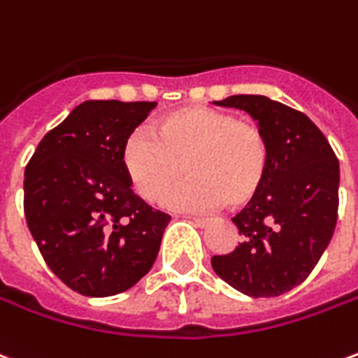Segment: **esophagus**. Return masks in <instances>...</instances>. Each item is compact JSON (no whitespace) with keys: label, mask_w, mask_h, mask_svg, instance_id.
<instances>
[{"label":"esophagus","mask_w":358,"mask_h":358,"mask_svg":"<svg viewBox=\"0 0 358 358\" xmlns=\"http://www.w3.org/2000/svg\"><path fill=\"white\" fill-rule=\"evenodd\" d=\"M194 221H196L197 227H207L209 224V219H205V217H194Z\"/></svg>","instance_id":"esophagus-1"}]
</instances>
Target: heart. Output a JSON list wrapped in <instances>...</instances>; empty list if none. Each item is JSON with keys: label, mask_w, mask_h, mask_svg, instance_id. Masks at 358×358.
Masks as SVG:
<instances>
[{"label": "heart", "mask_w": 358, "mask_h": 358, "mask_svg": "<svg viewBox=\"0 0 358 358\" xmlns=\"http://www.w3.org/2000/svg\"><path fill=\"white\" fill-rule=\"evenodd\" d=\"M153 134L127 137L122 161L131 184L149 203H159L172 187L169 203L184 209H211L248 203L266 182L269 143L254 122L236 120L231 112L186 106L157 120Z\"/></svg>", "instance_id": "heart-1"}]
</instances>
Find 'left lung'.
I'll return each instance as SVG.
<instances>
[{"label": "left lung", "instance_id": "1", "mask_svg": "<svg viewBox=\"0 0 358 358\" xmlns=\"http://www.w3.org/2000/svg\"><path fill=\"white\" fill-rule=\"evenodd\" d=\"M217 106L248 112L269 143L266 182L232 217L244 236L231 254L211 257L222 281L254 299L301 285L334 236L339 207V161L316 124L262 94H234Z\"/></svg>", "mask_w": 358, "mask_h": 358}]
</instances>
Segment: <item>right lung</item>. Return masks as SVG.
<instances>
[{
    "label": "right lung",
    "instance_id": "1",
    "mask_svg": "<svg viewBox=\"0 0 358 358\" xmlns=\"http://www.w3.org/2000/svg\"><path fill=\"white\" fill-rule=\"evenodd\" d=\"M157 102L85 101L24 169V217L44 262L85 296L127 291L153 267L171 215L131 189L127 137Z\"/></svg>",
    "mask_w": 358,
    "mask_h": 358
}]
</instances>
